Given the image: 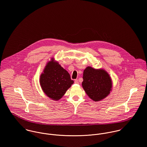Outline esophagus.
<instances>
[{
    "mask_svg": "<svg viewBox=\"0 0 147 147\" xmlns=\"http://www.w3.org/2000/svg\"><path fill=\"white\" fill-rule=\"evenodd\" d=\"M74 83H78V80H75Z\"/></svg>",
    "mask_w": 147,
    "mask_h": 147,
    "instance_id": "1",
    "label": "esophagus"
}]
</instances>
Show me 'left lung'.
I'll use <instances>...</instances> for the list:
<instances>
[{"label":"left lung","mask_w":147,"mask_h":147,"mask_svg":"<svg viewBox=\"0 0 147 147\" xmlns=\"http://www.w3.org/2000/svg\"><path fill=\"white\" fill-rule=\"evenodd\" d=\"M82 85L89 98L98 101L106 98L112 90V82L109 74L104 69L87 67L83 71Z\"/></svg>","instance_id":"8db88e82"}]
</instances>
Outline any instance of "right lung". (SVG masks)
<instances>
[{
	"label": "right lung",
	"instance_id": "obj_1",
	"mask_svg": "<svg viewBox=\"0 0 147 147\" xmlns=\"http://www.w3.org/2000/svg\"><path fill=\"white\" fill-rule=\"evenodd\" d=\"M74 81L70 74L53 58L45 66L40 76V84L46 95L53 100H59Z\"/></svg>",
	"mask_w": 147,
	"mask_h": 147
}]
</instances>
